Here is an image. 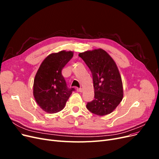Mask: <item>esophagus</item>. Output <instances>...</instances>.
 <instances>
[{
  "label": "esophagus",
  "mask_w": 159,
  "mask_h": 159,
  "mask_svg": "<svg viewBox=\"0 0 159 159\" xmlns=\"http://www.w3.org/2000/svg\"><path fill=\"white\" fill-rule=\"evenodd\" d=\"M83 89L81 88H77V91H78V92H82Z\"/></svg>",
  "instance_id": "obj_1"
}]
</instances>
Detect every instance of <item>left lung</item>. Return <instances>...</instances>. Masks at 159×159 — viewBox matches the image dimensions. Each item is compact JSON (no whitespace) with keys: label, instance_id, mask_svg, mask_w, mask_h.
<instances>
[{"label":"left lung","instance_id":"left-lung-1","mask_svg":"<svg viewBox=\"0 0 159 159\" xmlns=\"http://www.w3.org/2000/svg\"><path fill=\"white\" fill-rule=\"evenodd\" d=\"M93 77L94 99L86 105L93 114L103 116L111 113L122 101L123 84L116 64L102 49L80 53Z\"/></svg>","mask_w":159,"mask_h":159}]
</instances>
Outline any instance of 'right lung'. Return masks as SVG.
Segmentation results:
<instances>
[{"label": "right lung", "mask_w": 159, "mask_h": 159, "mask_svg": "<svg viewBox=\"0 0 159 159\" xmlns=\"http://www.w3.org/2000/svg\"><path fill=\"white\" fill-rule=\"evenodd\" d=\"M74 53L61 51L51 54L42 61L34 80L33 94L36 103L44 111L54 113L64 109L75 91L67 86L61 70L72 58Z\"/></svg>", "instance_id": "obj_1"}]
</instances>
